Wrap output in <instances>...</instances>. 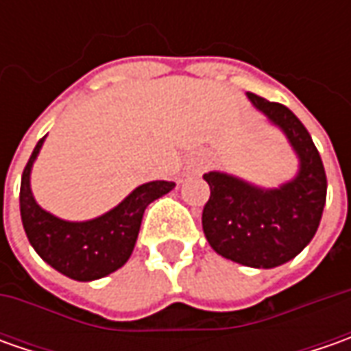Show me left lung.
Instances as JSON below:
<instances>
[{
  "mask_svg": "<svg viewBox=\"0 0 351 351\" xmlns=\"http://www.w3.org/2000/svg\"><path fill=\"white\" fill-rule=\"evenodd\" d=\"M248 99L287 136L299 171L276 189L223 171L205 173L210 197L203 207V232L226 260L269 269L293 260L317 234L326 203V173L308 130L291 109L250 91Z\"/></svg>",
  "mask_w": 351,
  "mask_h": 351,
  "instance_id": "1",
  "label": "left lung"
}]
</instances>
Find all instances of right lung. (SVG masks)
<instances>
[{"label":"right lung","mask_w":351,"mask_h":351,"mask_svg":"<svg viewBox=\"0 0 351 351\" xmlns=\"http://www.w3.org/2000/svg\"><path fill=\"white\" fill-rule=\"evenodd\" d=\"M43 136L21 178V221L34 252L56 271L75 281H93L123 267L130 258L146 207L169 193L173 182L138 185L115 209L97 219L70 223L40 209L31 191V168L43 148Z\"/></svg>","instance_id":"1"}]
</instances>
